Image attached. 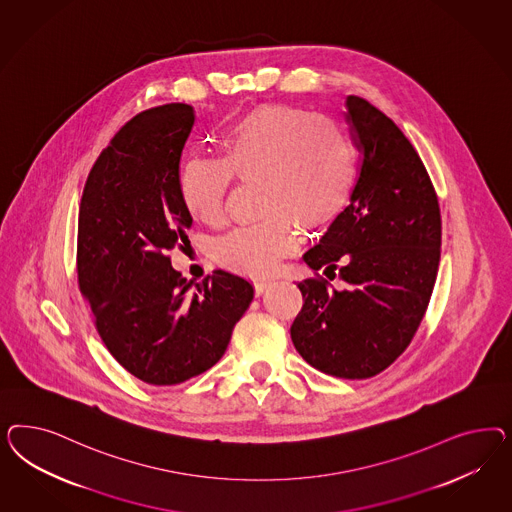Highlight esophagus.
Masks as SVG:
<instances>
[{
    "instance_id": "esophagus-1",
    "label": "esophagus",
    "mask_w": 512,
    "mask_h": 512,
    "mask_svg": "<svg viewBox=\"0 0 512 512\" xmlns=\"http://www.w3.org/2000/svg\"><path fill=\"white\" fill-rule=\"evenodd\" d=\"M272 283H274L272 279H257V281H255V293H257V295H263L264 291H266Z\"/></svg>"
}]
</instances>
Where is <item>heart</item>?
<instances>
[{"label": "heart", "instance_id": "obj_1", "mask_svg": "<svg viewBox=\"0 0 512 512\" xmlns=\"http://www.w3.org/2000/svg\"><path fill=\"white\" fill-rule=\"evenodd\" d=\"M216 148L217 161L187 157L178 191L191 216L216 225L225 214L231 176L261 182L264 219L216 242L217 261L236 272H272L296 248V225L323 229L347 204L355 155L343 127L328 116L268 105L217 133Z\"/></svg>", "mask_w": 512, "mask_h": 512}]
</instances>
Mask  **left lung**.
<instances>
[{
    "instance_id": "obj_1",
    "label": "left lung",
    "mask_w": 512,
    "mask_h": 512,
    "mask_svg": "<svg viewBox=\"0 0 512 512\" xmlns=\"http://www.w3.org/2000/svg\"><path fill=\"white\" fill-rule=\"evenodd\" d=\"M347 122L362 154L349 206L304 263L336 276L298 283L304 306L291 326L296 351L319 372L368 379L413 340L434 291L441 214L430 176L400 127L349 95Z\"/></svg>"
}]
</instances>
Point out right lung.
Returning <instances> with one entry per match:
<instances>
[{
  "mask_svg": "<svg viewBox=\"0 0 512 512\" xmlns=\"http://www.w3.org/2000/svg\"><path fill=\"white\" fill-rule=\"evenodd\" d=\"M195 110H144L97 157L78 212V285L110 355L148 385L210 370L253 300L251 281L214 270L182 278L167 253L193 223L178 191ZM196 289H192V285Z\"/></svg>",
  "mask_w": 512,
  "mask_h": 512,
  "instance_id": "obj_1",
  "label": "right lung"
}]
</instances>
